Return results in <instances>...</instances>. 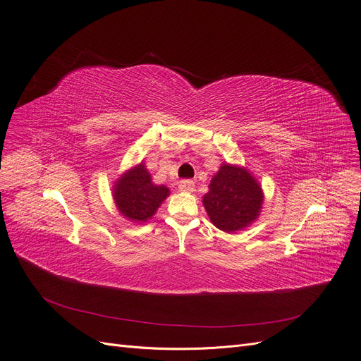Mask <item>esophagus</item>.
Returning a JSON list of instances; mask_svg holds the SVG:
<instances>
[{"instance_id":"esophagus-1","label":"esophagus","mask_w":361,"mask_h":361,"mask_svg":"<svg viewBox=\"0 0 361 361\" xmlns=\"http://www.w3.org/2000/svg\"><path fill=\"white\" fill-rule=\"evenodd\" d=\"M195 181H192V180H183V181H180V184H178V188L181 192H185V193H192V192H195Z\"/></svg>"}]
</instances>
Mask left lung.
<instances>
[{
  "label": "left lung",
  "instance_id": "obj_1",
  "mask_svg": "<svg viewBox=\"0 0 361 361\" xmlns=\"http://www.w3.org/2000/svg\"><path fill=\"white\" fill-rule=\"evenodd\" d=\"M263 200L262 185L247 168L222 164L202 202L218 230L235 233L245 230L259 218Z\"/></svg>",
  "mask_w": 361,
  "mask_h": 361
}]
</instances>
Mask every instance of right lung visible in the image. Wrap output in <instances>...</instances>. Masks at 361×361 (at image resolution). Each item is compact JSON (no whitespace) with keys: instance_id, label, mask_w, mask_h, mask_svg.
Instances as JSON below:
<instances>
[{"instance_id":"add662e5","label":"right lung","mask_w":361,"mask_h":361,"mask_svg":"<svg viewBox=\"0 0 361 361\" xmlns=\"http://www.w3.org/2000/svg\"><path fill=\"white\" fill-rule=\"evenodd\" d=\"M168 196L169 188L152 181L143 162L127 169L112 185V197L118 212L136 224L147 222Z\"/></svg>"}]
</instances>
